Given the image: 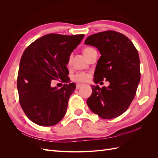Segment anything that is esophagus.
I'll use <instances>...</instances> for the list:
<instances>
[{"label": "esophagus", "mask_w": 158, "mask_h": 158, "mask_svg": "<svg viewBox=\"0 0 158 158\" xmlns=\"http://www.w3.org/2000/svg\"><path fill=\"white\" fill-rule=\"evenodd\" d=\"M82 84H81V83L76 84V89H79L81 86H82Z\"/></svg>", "instance_id": "1"}]
</instances>
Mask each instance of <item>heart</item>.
I'll return each instance as SVG.
<instances>
[{"instance_id":"obj_1","label":"heart","mask_w":158,"mask_h":158,"mask_svg":"<svg viewBox=\"0 0 158 158\" xmlns=\"http://www.w3.org/2000/svg\"><path fill=\"white\" fill-rule=\"evenodd\" d=\"M94 50L95 49L92 48V47H85V48H84L83 50V53L88 59L90 54L92 53V52L94 51ZM71 63H72V55L69 56L67 65L69 66H70ZM90 77H91L90 73H87V72H79V73H77L74 75H73V80H74V82H88V81L90 79Z\"/></svg>"}]
</instances>
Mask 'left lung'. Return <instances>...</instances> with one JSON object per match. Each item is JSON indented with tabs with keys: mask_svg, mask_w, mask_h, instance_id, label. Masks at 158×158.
<instances>
[{
	"mask_svg": "<svg viewBox=\"0 0 158 158\" xmlns=\"http://www.w3.org/2000/svg\"><path fill=\"white\" fill-rule=\"evenodd\" d=\"M85 45L97 47L101 56L94 73V82L106 79L107 88L92 85L87 104L93 113L111 119L125 113L135 98L140 80V59L132 42L122 33L112 30L91 35Z\"/></svg>",
	"mask_w": 158,
	"mask_h": 158,
	"instance_id": "left-lung-1",
	"label": "left lung"
}]
</instances>
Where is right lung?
Masks as SVG:
<instances>
[{
	"mask_svg": "<svg viewBox=\"0 0 158 158\" xmlns=\"http://www.w3.org/2000/svg\"><path fill=\"white\" fill-rule=\"evenodd\" d=\"M84 37L50 33L33 41L23 51L17 78L19 102L28 118L37 125H55L64 117L76 85L65 84L58 89L51 84L58 79L68 82L69 58Z\"/></svg>",
	"mask_w": 158,
	"mask_h": 158,
	"instance_id": "right-lung-1",
	"label": "right lung"
}]
</instances>
